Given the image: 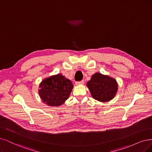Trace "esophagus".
I'll return each mask as SVG.
<instances>
[{
  "label": "esophagus",
  "instance_id": "1",
  "mask_svg": "<svg viewBox=\"0 0 152 152\" xmlns=\"http://www.w3.org/2000/svg\"><path fill=\"white\" fill-rule=\"evenodd\" d=\"M84 81L83 80V81H77V82H76V85H83L84 84Z\"/></svg>",
  "mask_w": 152,
  "mask_h": 152
}]
</instances>
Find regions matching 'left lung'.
I'll list each match as a JSON object with an SVG mask.
<instances>
[{
	"mask_svg": "<svg viewBox=\"0 0 152 152\" xmlns=\"http://www.w3.org/2000/svg\"><path fill=\"white\" fill-rule=\"evenodd\" d=\"M87 86L94 99L101 102H106L113 99L118 91L116 81L108 76L101 73H95Z\"/></svg>",
	"mask_w": 152,
	"mask_h": 152,
	"instance_id": "obj_1",
	"label": "left lung"
}]
</instances>
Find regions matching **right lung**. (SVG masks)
Returning a JSON list of instances; mask_svg holds the SVG:
<instances>
[{"label": "right lung", "instance_id": "add662e5", "mask_svg": "<svg viewBox=\"0 0 152 152\" xmlns=\"http://www.w3.org/2000/svg\"><path fill=\"white\" fill-rule=\"evenodd\" d=\"M39 88V96L44 103L49 106H58L69 98L73 85L70 80L58 74L43 80Z\"/></svg>", "mask_w": 152, "mask_h": 152}]
</instances>
